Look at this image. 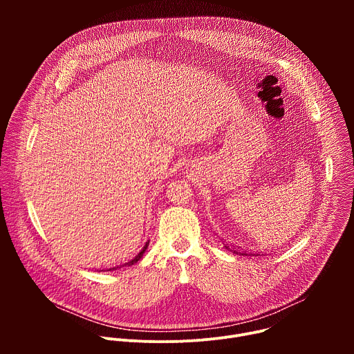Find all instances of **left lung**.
Masks as SVG:
<instances>
[{
    "instance_id": "obj_1",
    "label": "left lung",
    "mask_w": 354,
    "mask_h": 354,
    "mask_svg": "<svg viewBox=\"0 0 354 354\" xmlns=\"http://www.w3.org/2000/svg\"><path fill=\"white\" fill-rule=\"evenodd\" d=\"M225 249H228V250H231L232 254H236V255H241V257H250V254L248 255L246 252H242V250H238L236 248H232V246H230V245H225Z\"/></svg>"
}]
</instances>
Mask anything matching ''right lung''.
<instances>
[{
  "label": "right lung",
  "mask_w": 354,
  "mask_h": 354,
  "mask_svg": "<svg viewBox=\"0 0 354 354\" xmlns=\"http://www.w3.org/2000/svg\"><path fill=\"white\" fill-rule=\"evenodd\" d=\"M148 245H149V241H147L145 242V245L140 249V252L137 255H134L131 259H129L127 262H124V263H120V265H116V266H112V268H109L108 270H116V269H120V268H124V266H131V265H134V263H137L141 258H142V255H144V252H145V249L148 248Z\"/></svg>",
  "instance_id": "1"
}]
</instances>
